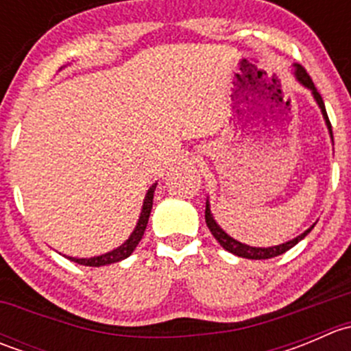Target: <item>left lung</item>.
<instances>
[{"label": "left lung", "instance_id": "left-lung-1", "mask_svg": "<svg viewBox=\"0 0 351 351\" xmlns=\"http://www.w3.org/2000/svg\"><path fill=\"white\" fill-rule=\"evenodd\" d=\"M295 77L297 81H299L302 86H306L307 90L313 91V97L314 100H316V104L319 105L321 112H323V117L324 120H326V125L329 129V136H331L332 139V130H331V122H329L328 119V113H326V107H324V101L323 98H321L319 91L316 90V86H314L313 80H311L309 74L306 73V69H304L302 66L295 64ZM205 222H207V228L210 229L212 236H214L215 239H217L219 244H221L222 247H224L226 251H229V253L236 254V256H241V258H247V260H268V258H274V256H278V254H284L285 251H289L290 247L295 246L297 243L302 241L304 238H306L307 234L311 232V229L314 228H309L307 231H304L302 234L297 236V238L290 239V241H287L284 244H278V246H270V247H254V246H247V244H243L239 241H236L234 238H231L229 234H226L224 231L221 229V226L217 224V222L214 221V217H212V212H210V205H208V200L207 204H205Z\"/></svg>", "mask_w": 351, "mask_h": 351}]
</instances>
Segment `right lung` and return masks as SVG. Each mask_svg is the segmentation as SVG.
Listing matches in <instances>:
<instances>
[{
    "instance_id": "1",
    "label": "right lung",
    "mask_w": 351,
    "mask_h": 351,
    "mask_svg": "<svg viewBox=\"0 0 351 351\" xmlns=\"http://www.w3.org/2000/svg\"><path fill=\"white\" fill-rule=\"evenodd\" d=\"M158 183H154L149 190H147L146 198H144V204H143V210H141L139 215V221H137L136 229L132 231V234L129 236L125 243L120 244L119 247L115 250L108 251V253L100 254V256H93V258H73V256H67L71 261L77 265H84V267H104V265H110V263H117V261H122L125 258H129L132 254V251L136 250V246L139 244L141 239H143L144 231H146V226L147 221H149V214H151V208H153V198H154V190Z\"/></svg>"
}]
</instances>
